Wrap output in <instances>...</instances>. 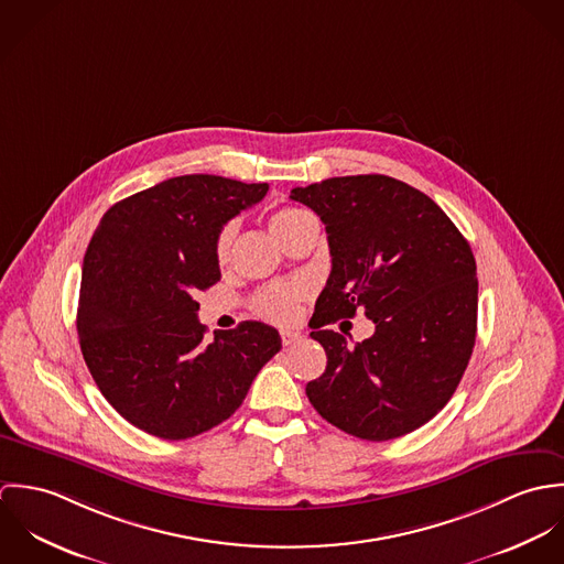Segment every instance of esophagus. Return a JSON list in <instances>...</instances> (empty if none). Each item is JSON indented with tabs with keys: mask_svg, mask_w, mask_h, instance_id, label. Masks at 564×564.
<instances>
[{
	"mask_svg": "<svg viewBox=\"0 0 564 564\" xmlns=\"http://www.w3.org/2000/svg\"><path fill=\"white\" fill-rule=\"evenodd\" d=\"M280 338H282V345H284V347H289V345L297 343V340L302 338V334L291 332V329H282V332H280Z\"/></svg>",
	"mask_w": 564,
	"mask_h": 564,
	"instance_id": "obj_1",
	"label": "esophagus"
}]
</instances>
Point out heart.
I'll return each mask as SVG.
<instances>
[{
	"label": "heart",
	"instance_id": "1",
	"mask_svg": "<svg viewBox=\"0 0 564 564\" xmlns=\"http://www.w3.org/2000/svg\"><path fill=\"white\" fill-rule=\"evenodd\" d=\"M311 219V215L302 208H280L271 215V230L275 232V237L280 241H284L302 221ZM237 221H228L217 239H215V258L219 264H226L232 256V245H235V237H237ZM304 297V289L300 284H273L262 289L251 306L256 311V315H260L262 319L275 323H291L297 317V306L300 300Z\"/></svg>",
	"mask_w": 564,
	"mask_h": 564
}]
</instances>
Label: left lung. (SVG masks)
Masks as SVG:
<instances>
[{"instance_id":"1","label":"left lung","mask_w":564,"mask_h":564,"mask_svg":"<svg viewBox=\"0 0 564 564\" xmlns=\"http://www.w3.org/2000/svg\"><path fill=\"white\" fill-rule=\"evenodd\" d=\"M327 232L332 271L311 336L327 356L306 395L325 421L391 441L452 400L476 345V258L452 219L389 175L329 177L291 191ZM365 310L373 337L354 348L322 325Z\"/></svg>"}]
</instances>
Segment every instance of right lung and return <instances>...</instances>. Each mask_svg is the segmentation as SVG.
I'll return each mask as SVG.
<instances>
[{
    "instance_id": "1",
    "label": "right lung",
    "mask_w": 564,
    "mask_h": 564,
    "mask_svg": "<svg viewBox=\"0 0 564 564\" xmlns=\"http://www.w3.org/2000/svg\"><path fill=\"white\" fill-rule=\"evenodd\" d=\"M267 184L177 175L117 202L82 262L78 336L108 403L164 441L197 436L241 405L280 351L275 327L215 332L197 319V291L219 282V230L267 195Z\"/></svg>"
}]
</instances>
